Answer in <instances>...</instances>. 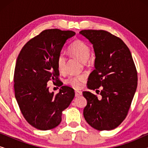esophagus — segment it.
<instances>
[{
    "label": "esophagus",
    "mask_w": 148,
    "mask_h": 148,
    "mask_svg": "<svg viewBox=\"0 0 148 148\" xmlns=\"http://www.w3.org/2000/svg\"><path fill=\"white\" fill-rule=\"evenodd\" d=\"M75 94L76 97H78L79 96H82V92H80V91H75Z\"/></svg>",
    "instance_id": "1"
}]
</instances>
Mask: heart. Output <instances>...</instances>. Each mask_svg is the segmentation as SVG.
I'll return each mask as SVG.
<instances>
[{"instance_id": "1", "label": "heart", "mask_w": 148, "mask_h": 148, "mask_svg": "<svg viewBox=\"0 0 148 148\" xmlns=\"http://www.w3.org/2000/svg\"><path fill=\"white\" fill-rule=\"evenodd\" d=\"M69 52L75 57L83 62H86V60L90 57L91 50L90 46L82 40H75L71 44L69 48ZM56 64L58 69L60 72H64L66 69V57L63 52H60L56 58ZM86 79V76L85 75H78L69 77L66 79V84L73 88L79 90L82 87L83 83Z\"/></svg>"}]
</instances>
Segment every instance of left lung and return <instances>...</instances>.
<instances>
[{"label":"left lung","mask_w":148,"mask_h":148,"mask_svg":"<svg viewBox=\"0 0 148 148\" xmlns=\"http://www.w3.org/2000/svg\"><path fill=\"white\" fill-rule=\"evenodd\" d=\"M79 33L93 44L95 69L88 77V87L100 92V98L83 92L87 100L84 116L99 131L116 128L125 120L137 86V72L131 53L121 38L105 30L84 29ZM103 86L100 92L97 90Z\"/></svg>","instance_id":"1"}]
</instances>
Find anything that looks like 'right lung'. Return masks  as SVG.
I'll list each match as a JSON object with an SVG mask.
<instances>
[{"instance_id":"obj_1","label":"right lung","mask_w":148,"mask_h":148,"mask_svg":"<svg viewBox=\"0 0 148 148\" xmlns=\"http://www.w3.org/2000/svg\"><path fill=\"white\" fill-rule=\"evenodd\" d=\"M73 31L49 29L26 43L18 56L14 72L15 96L27 122L40 130H50L61 122L62 112L75 96L73 89L62 86L50 93L47 82L62 86L56 58Z\"/></svg>"}]
</instances>
